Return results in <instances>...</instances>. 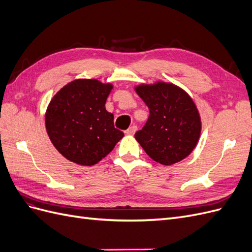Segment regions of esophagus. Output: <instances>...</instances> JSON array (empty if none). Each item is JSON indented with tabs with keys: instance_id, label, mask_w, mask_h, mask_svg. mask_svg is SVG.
<instances>
[{
	"instance_id": "obj_1",
	"label": "esophagus",
	"mask_w": 252,
	"mask_h": 252,
	"mask_svg": "<svg viewBox=\"0 0 252 252\" xmlns=\"http://www.w3.org/2000/svg\"><path fill=\"white\" fill-rule=\"evenodd\" d=\"M136 129H138V127L133 125V126H131V127H129L125 132H126V134H128V135H133V134L135 133V131H136Z\"/></svg>"
}]
</instances>
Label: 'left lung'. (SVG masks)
Returning a JSON list of instances; mask_svg holds the SVG:
<instances>
[{
  "instance_id": "1",
  "label": "left lung",
  "mask_w": 252,
  "mask_h": 252,
  "mask_svg": "<svg viewBox=\"0 0 252 252\" xmlns=\"http://www.w3.org/2000/svg\"><path fill=\"white\" fill-rule=\"evenodd\" d=\"M134 90L150 112L142 130L134 134L145 152L165 166L187 158L202 130L200 113L191 96L181 87L163 81L140 84Z\"/></svg>"
}]
</instances>
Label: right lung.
Returning a JSON list of instances; mask_svg holds the SVG:
<instances>
[{
  "instance_id": "add662e5",
  "label": "right lung",
  "mask_w": 252,
  "mask_h": 252,
  "mask_svg": "<svg viewBox=\"0 0 252 252\" xmlns=\"http://www.w3.org/2000/svg\"><path fill=\"white\" fill-rule=\"evenodd\" d=\"M113 85L96 79H77L53 95L45 126L53 146L68 161L93 166L123 138L105 108Z\"/></svg>"
}]
</instances>
